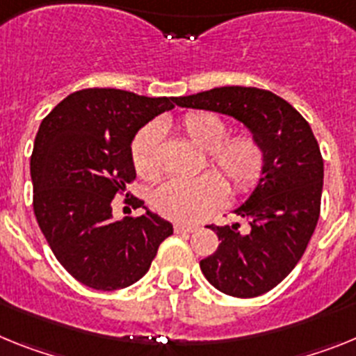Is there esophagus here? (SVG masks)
Wrapping results in <instances>:
<instances>
[{
    "label": "esophagus",
    "mask_w": 356,
    "mask_h": 356,
    "mask_svg": "<svg viewBox=\"0 0 356 356\" xmlns=\"http://www.w3.org/2000/svg\"><path fill=\"white\" fill-rule=\"evenodd\" d=\"M174 229H175V233H193V231H197V225L175 224Z\"/></svg>",
    "instance_id": "34e87169"
}]
</instances>
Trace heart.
<instances>
[{
  "instance_id": "heart-1",
  "label": "heart",
  "mask_w": 356,
  "mask_h": 356,
  "mask_svg": "<svg viewBox=\"0 0 356 356\" xmlns=\"http://www.w3.org/2000/svg\"><path fill=\"white\" fill-rule=\"evenodd\" d=\"M179 129L202 148L204 165L225 175L231 193L245 195L258 186L264 177L267 154L254 134L238 132L227 136V122L208 111L186 113L179 120ZM159 145L161 127L157 123L143 127L132 141V166L143 181L154 182L163 174ZM220 176L216 172H206L195 179H172L154 193V209L168 220L188 224L202 220L220 208L227 195L226 180Z\"/></svg>"
}]
</instances>
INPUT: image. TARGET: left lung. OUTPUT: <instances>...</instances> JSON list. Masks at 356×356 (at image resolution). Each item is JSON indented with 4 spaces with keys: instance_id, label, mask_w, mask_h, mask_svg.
I'll use <instances>...</instances> for the list:
<instances>
[{
    "instance_id": "left-lung-1",
    "label": "left lung",
    "mask_w": 356,
    "mask_h": 356,
    "mask_svg": "<svg viewBox=\"0 0 356 356\" xmlns=\"http://www.w3.org/2000/svg\"><path fill=\"white\" fill-rule=\"evenodd\" d=\"M181 107L229 114L245 123L267 154L264 177L236 215L249 220L208 227L220 243L200 259L206 280L233 298H258L289 276L307 251L321 215L324 163L310 125L267 89L227 86L175 100Z\"/></svg>"
}]
</instances>
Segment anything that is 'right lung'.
Returning a JSON list of instances; mask_svg holds the SVG:
<instances>
[{
    "label": "right lung",
    "instance_id": "1",
    "mask_svg": "<svg viewBox=\"0 0 356 356\" xmlns=\"http://www.w3.org/2000/svg\"><path fill=\"white\" fill-rule=\"evenodd\" d=\"M177 98H148L122 89L71 92L42 120L30 174L33 213L55 258L82 285L127 289L147 274L172 224L147 209L113 220L114 197L138 209L145 200L127 184L136 179L134 134Z\"/></svg>",
    "mask_w": 356,
    "mask_h": 356
}]
</instances>
